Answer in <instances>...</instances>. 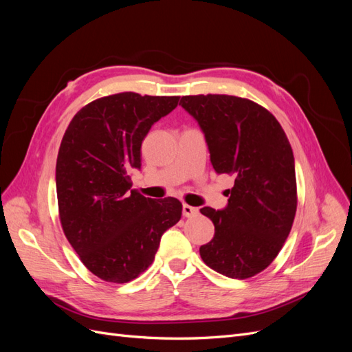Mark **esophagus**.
Wrapping results in <instances>:
<instances>
[{
    "label": "esophagus",
    "instance_id": "34e87169",
    "mask_svg": "<svg viewBox=\"0 0 352 352\" xmlns=\"http://www.w3.org/2000/svg\"><path fill=\"white\" fill-rule=\"evenodd\" d=\"M182 212H184V216H185V217H194V216H197V214H198V208H195V207H190V206H188V204H184V207H182Z\"/></svg>",
    "mask_w": 352,
    "mask_h": 352
}]
</instances>
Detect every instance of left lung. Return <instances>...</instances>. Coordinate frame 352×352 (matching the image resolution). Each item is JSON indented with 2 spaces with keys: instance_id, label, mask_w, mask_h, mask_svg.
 Masks as SVG:
<instances>
[{
  "instance_id": "8db88e82",
  "label": "left lung",
  "mask_w": 352,
  "mask_h": 352,
  "mask_svg": "<svg viewBox=\"0 0 352 352\" xmlns=\"http://www.w3.org/2000/svg\"><path fill=\"white\" fill-rule=\"evenodd\" d=\"M180 105L204 132L216 172L235 177L225 208H201L214 223V238L199 248L201 258L228 278H252L276 258L295 219L291 144L276 117L251 100L186 95Z\"/></svg>"
}]
</instances>
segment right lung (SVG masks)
<instances>
[{"label": "right lung", "mask_w": 352, "mask_h": 352, "mask_svg": "<svg viewBox=\"0 0 352 352\" xmlns=\"http://www.w3.org/2000/svg\"><path fill=\"white\" fill-rule=\"evenodd\" d=\"M180 97L122 92L85 105L58 150L56 185L61 228L80 261L100 279L126 283L154 261L163 233L182 216L176 198H145L131 189L151 126Z\"/></svg>", "instance_id": "1"}]
</instances>
